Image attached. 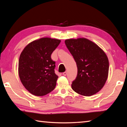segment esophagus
<instances>
[{"label": "esophagus", "mask_w": 127, "mask_h": 127, "mask_svg": "<svg viewBox=\"0 0 127 127\" xmlns=\"http://www.w3.org/2000/svg\"><path fill=\"white\" fill-rule=\"evenodd\" d=\"M66 74H67V73H66V72L65 71V72H63V75H64V76H66Z\"/></svg>", "instance_id": "34e87169"}]
</instances>
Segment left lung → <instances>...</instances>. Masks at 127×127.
I'll return each instance as SVG.
<instances>
[{"label": "left lung", "instance_id": "8db88e82", "mask_svg": "<svg viewBox=\"0 0 127 127\" xmlns=\"http://www.w3.org/2000/svg\"><path fill=\"white\" fill-rule=\"evenodd\" d=\"M65 44L73 56L77 75L71 87L83 96H91L103 87L108 77V58L101 48L86 38L65 40Z\"/></svg>", "mask_w": 127, "mask_h": 127}]
</instances>
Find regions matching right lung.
<instances>
[{
  "mask_svg": "<svg viewBox=\"0 0 127 127\" xmlns=\"http://www.w3.org/2000/svg\"><path fill=\"white\" fill-rule=\"evenodd\" d=\"M61 40L43 37L27 45L18 62V74L24 87L35 96H44L55 89L58 76L51 56Z\"/></svg>",
  "mask_w": 127,
  "mask_h": 127,
  "instance_id": "obj_1",
  "label": "right lung"
}]
</instances>
